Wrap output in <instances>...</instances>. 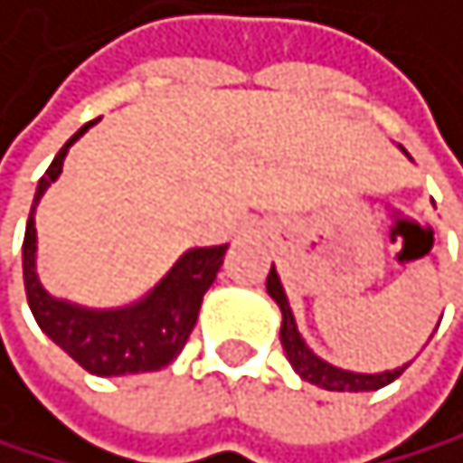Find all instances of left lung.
<instances>
[{
  "instance_id": "1",
  "label": "left lung",
  "mask_w": 463,
  "mask_h": 463,
  "mask_svg": "<svg viewBox=\"0 0 463 463\" xmlns=\"http://www.w3.org/2000/svg\"><path fill=\"white\" fill-rule=\"evenodd\" d=\"M267 293H270V298L281 307V347H284V353H288V362L293 364V370L304 378V382H310L316 387H325V390H335V392H364V390L387 387L390 382H395V378L410 367V364H404L399 370L367 375V373L338 370L327 362H321V358L304 345L301 333L296 330V318H293V310L288 304V296H284L276 267H270V276H267Z\"/></svg>"
}]
</instances>
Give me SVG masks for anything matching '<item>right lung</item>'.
Instances as JSON below:
<instances>
[{"label": "right lung", "mask_w": 463, "mask_h": 463, "mask_svg": "<svg viewBox=\"0 0 463 463\" xmlns=\"http://www.w3.org/2000/svg\"><path fill=\"white\" fill-rule=\"evenodd\" d=\"M90 125L96 122H88L64 142V147L56 153L53 165L39 179L31 219H27L24 227V244H22L27 304H31L36 325L48 333V338H53L79 367H85L93 375H128V373L162 370L182 353L193 327H196L202 298L210 290V284L216 281L227 244L187 250L142 301H136L122 310H85L76 307V304L53 298L42 288L36 276L33 210L44 196V190L61 173V162L68 156V147Z\"/></svg>", "instance_id": "obj_1"}]
</instances>
